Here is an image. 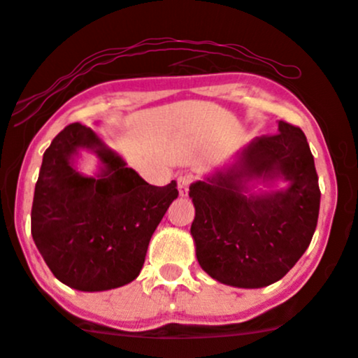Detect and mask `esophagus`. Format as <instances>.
Returning <instances> with one entry per match:
<instances>
[{
	"label": "esophagus",
	"mask_w": 358,
	"mask_h": 358,
	"mask_svg": "<svg viewBox=\"0 0 358 358\" xmlns=\"http://www.w3.org/2000/svg\"><path fill=\"white\" fill-rule=\"evenodd\" d=\"M193 183L192 175H183L178 178V192L182 196L188 195V190H190V185Z\"/></svg>",
	"instance_id": "obj_1"
}]
</instances>
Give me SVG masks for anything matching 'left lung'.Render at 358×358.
<instances>
[{
  "label": "left lung",
  "instance_id": "obj_1",
  "mask_svg": "<svg viewBox=\"0 0 358 358\" xmlns=\"http://www.w3.org/2000/svg\"><path fill=\"white\" fill-rule=\"evenodd\" d=\"M250 178L289 182L287 191L243 196ZM192 236L198 264L210 277L238 288H260L290 272L312 242L320 210L318 176L303 131L278 122L225 171L190 187Z\"/></svg>",
  "mask_w": 358,
  "mask_h": 358
}]
</instances>
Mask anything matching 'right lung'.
Returning a JSON list of instances; mask_svg holds the SVG:
<instances>
[{
  "label": "right lung",
  "instance_id": "right-lung-1",
  "mask_svg": "<svg viewBox=\"0 0 358 358\" xmlns=\"http://www.w3.org/2000/svg\"><path fill=\"white\" fill-rule=\"evenodd\" d=\"M80 148L99 155L100 176L76 171L71 160ZM176 196V182L146 183L92 128L71 123L43 155L31 235L64 285L81 292L118 288L140 275L150 238Z\"/></svg>",
  "mask_w": 358,
  "mask_h": 358
}]
</instances>
